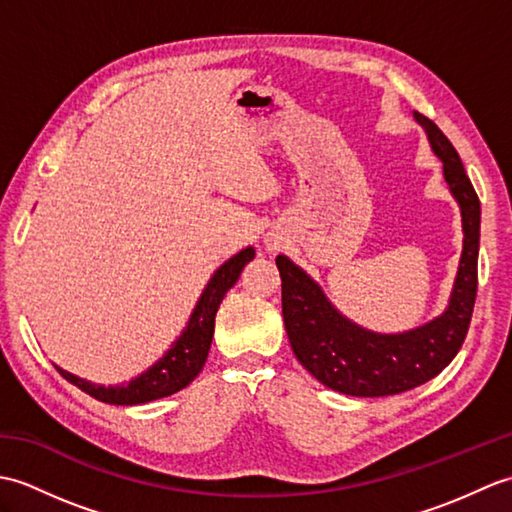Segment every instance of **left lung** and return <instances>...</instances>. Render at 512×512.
<instances>
[{"instance_id": "obj_1", "label": "left lung", "mask_w": 512, "mask_h": 512, "mask_svg": "<svg viewBox=\"0 0 512 512\" xmlns=\"http://www.w3.org/2000/svg\"><path fill=\"white\" fill-rule=\"evenodd\" d=\"M413 118L422 125L433 154L442 160L444 180L462 213L460 266L449 306L440 317L407 332H372L343 317L317 281L292 259L286 255L275 259L292 352L319 383L347 396H394L427 383L453 361L469 332L477 292L480 200L449 138L427 116L413 112Z\"/></svg>"}]
</instances>
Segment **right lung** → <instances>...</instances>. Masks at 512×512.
<instances>
[{
    "label": "right lung",
    "instance_id": "obj_1",
    "mask_svg": "<svg viewBox=\"0 0 512 512\" xmlns=\"http://www.w3.org/2000/svg\"><path fill=\"white\" fill-rule=\"evenodd\" d=\"M250 259H255V248L246 246L215 270L178 339L171 343L169 350L154 365L129 380V383L105 387L65 372L59 365L54 367L68 383L76 385L96 400L107 402V405H143V402L176 394L202 372L213 341L215 312Z\"/></svg>",
    "mask_w": 512,
    "mask_h": 512
}]
</instances>
